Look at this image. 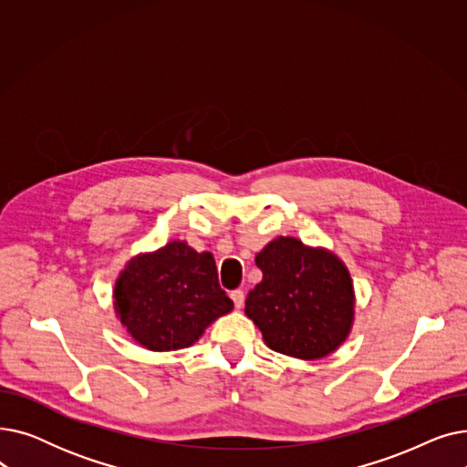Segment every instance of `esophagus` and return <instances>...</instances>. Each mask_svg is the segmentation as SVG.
<instances>
[{
    "instance_id": "34e87169",
    "label": "esophagus",
    "mask_w": 467,
    "mask_h": 467,
    "mask_svg": "<svg viewBox=\"0 0 467 467\" xmlns=\"http://www.w3.org/2000/svg\"><path fill=\"white\" fill-rule=\"evenodd\" d=\"M231 299H233V303H234L236 308H242V306H244V291H242V289H234V291L231 293Z\"/></svg>"
}]
</instances>
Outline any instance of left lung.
<instances>
[{
    "label": "left lung",
    "mask_w": 467,
    "mask_h": 467,
    "mask_svg": "<svg viewBox=\"0 0 467 467\" xmlns=\"http://www.w3.org/2000/svg\"><path fill=\"white\" fill-rule=\"evenodd\" d=\"M263 280L248 293L246 316L265 345L299 359H320L345 342L356 296L347 265L326 248L278 236L255 255Z\"/></svg>",
    "instance_id": "1"
}]
</instances>
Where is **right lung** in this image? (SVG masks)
I'll list each match as a JSON object with an SVG mask.
<instances>
[{"label": "right lung", "instance_id": "obj_1", "mask_svg": "<svg viewBox=\"0 0 467 467\" xmlns=\"http://www.w3.org/2000/svg\"><path fill=\"white\" fill-rule=\"evenodd\" d=\"M113 306L127 333L151 352L194 345L234 308L219 287L213 255L194 252L185 240L134 255L115 282Z\"/></svg>", "mask_w": 467, "mask_h": 467}]
</instances>
